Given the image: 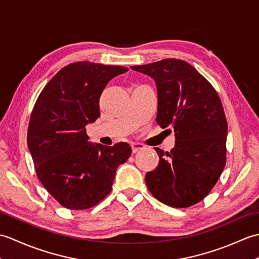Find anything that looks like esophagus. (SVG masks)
<instances>
[{
	"mask_svg": "<svg viewBox=\"0 0 259 259\" xmlns=\"http://www.w3.org/2000/svg\"><path fill=\"white\" fill-rule=\"evenodd\" d=\"M131 148H133V152L136 153V152H138V151H140L142 149H145L146 147H145V145L139 144V142H134V144L131 145Z\"/></svg>",
	"mask_w": 259,
	"mask_h": 259,
	"instance_id": "34e87169",
	"label": "esophagus"
}]
</instances>
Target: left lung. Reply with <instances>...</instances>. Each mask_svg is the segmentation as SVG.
<instances>
[{
  "mask_svg": "<svg viewBox=\"0 0 259 259\" xmlns=\"http://www.w3.org/2000/svg\"><path fill=\"white\" fill-rule=\"evenodd\" d=\"M131 69L155 80L156 121L161 128L172 126L176 137L170 152L155 148L159 163L146 174L148 189L170 207L195 205L210 192L226 164L228 126L221 98L184 60L164 59Z\"/></svg>",
  "mask_w": 259,
  "mask_h": 259,
  "instance_id": "1",
  "label": "left lung"
}]
</instances>
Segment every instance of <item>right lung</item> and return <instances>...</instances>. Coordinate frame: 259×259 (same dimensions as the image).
I'll return each instance as SVG.
<instances>
[{
	"label": "right lung",
	"mask_w": 259,
	"mask_h": 259,
	"mask_svg": "<svg viewBox=\"0 0 259 259\" xmlns=\"http://www.w3.org/2000/svg\"><path fill=\"white\" fill-rule=\"evenodd\" d=\"M128 68L89 61L70 63L43 88L31 112L27 147L38 180L60 205L84 210L111 191L115 170L131 147L92 145L85 125L100 117L108 82Z\"/></svg>",
	"instance_id": "obj_1"
}]
</instances>
